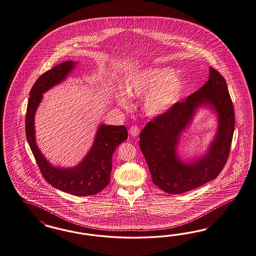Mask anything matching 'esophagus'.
Returning a JSON list of instances; mask_svg holds the SVG:
<instances>
[{
    "instance_id": "obj_1",
    "label": "esophagus",
    "mask_w": 256,
    "mask_h": 256,
    "mask_svg": "<svg viewBox=\"0 0 256 256\" xmlns=\"http://www.w3.org/2000/svg\"><path fill=\"white\" fill-rule=\"evenodd\" d=\"M139 132H140V128H139L137 126H130V128L128 130V133H130L132 136H133V137L138 136Z\"/></svg>"
}]
</instances>
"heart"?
<instances>
[{"instance_id": "obj_1", "label": "heart", "mask_w": 256, "mask_h": 256, "mask_svg": "<svg viewBox=\"0 0 256 256\" xmlns=\"http://www.w3.org/2000/svg\"><path fill=\"white\" fill-rule=\"evenodd\" d=\"M174 70L168 67H150L133 72L124 80V90L128 96L137 98L146 96L144 108L146 114H164L176 104L186 87L184 78L174 74ZM123 92L116 94L117 102L128 106L130 102Z\"/></svg>"}]
</instances>
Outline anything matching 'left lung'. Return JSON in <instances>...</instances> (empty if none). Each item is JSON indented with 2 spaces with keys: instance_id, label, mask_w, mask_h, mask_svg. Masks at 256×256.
<instances>
[{
  "instance_id": "left-lung-1",
  "label": "left lung",
  "mask_w": 256,
  "mask_h": 256,
  "mask_svg": "<svg viewBox=\"0 0 256 256\" xmlns=\"http://www.w3.org/2000/svg\"><path fill=\"white\" fill-rule=\"evenodd\" d=\"M202 106L217 112L218 132L204 156L186 163L176 154L178 139ZM234 130V112L226 80L210 67L209 80L202 88L156 116L142 130L139 146L154 184L169 194H182L214 180L227 162Z\"/></svg>"
}]
</instances>
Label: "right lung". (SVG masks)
I'll list each match as a JSON object with an SVG mask.
<instances>
[{
	"instance_id": "right-lung-1",
	"label": "right lung",
	"mask_w": 256,
	"mask_h": 256,
	"mask_svg": "<svg viewBox=\"0 0 256 256\" xmlns=\"http://www.w3.org/2000/svg\"><path fill=\"white\" fill-rule=\"evenodd\" d=\"M74 67V62L72 60L63 62L47 70L36 81L27 104L26 133L45 180L63 192L82 196L97 194L110 184L112 155L117 146L128 138V130L124 126L101 124L92 148L76 168H54L45 159L36 144V110L42 99V94L65 80Z\"/></svg>"
}]
</instances>
